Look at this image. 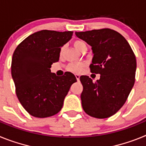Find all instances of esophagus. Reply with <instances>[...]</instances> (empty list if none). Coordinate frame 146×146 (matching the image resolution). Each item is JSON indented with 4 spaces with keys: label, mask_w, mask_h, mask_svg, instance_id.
<instances>
[{
    "label": "esophagus",
    "mask_w": 146,
    "mask_h": 146,
    "mask_svg": "<svg viewBox=\"0 0 146 146\" xmlns=\"http://www.w3.org/2000/svg\"><path fill=\"white\" fill-rule=\"evenodd\" d=\"M75 77H76V79H77V81H79V80H80V76L79 74H75Z\"/></svg>",
    "instance_id": "obj_1"
}]
</instances>
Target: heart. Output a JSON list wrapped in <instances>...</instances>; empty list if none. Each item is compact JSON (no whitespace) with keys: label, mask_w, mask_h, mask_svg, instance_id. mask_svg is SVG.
I'll list each match as a JSON object with an SVG mask.
<instances>
[{"label":"heart","mask_w":146,"mask_h":146,"mask_svg":"<svg viewBox=\"0 0 146 146\" xmlns=\"http://www.w3.org/2000/svg\"><path fill=\"white\" fill-rule=\"evenodd\" d=\"M73 44H74V47L77 50H79V51H81L82 50V48H84V47H86V44L82 42V41H80V40H76V41H74ZM64 50V47L60 49V54L63 53ZM83 67H84V64H82V63H71V64H69L67 69H68L69 71H70V72L77 73V72H80L82 70V69H83Z\"/></svg>","instance_id":"1"}]
</instances>
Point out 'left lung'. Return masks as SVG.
<instances>
[{
	"label": "left lung",
	"mask_w": 146,
	"mask_h": 146,
	"mask_svg": "<svg viewBox=\"0 0 146 146\" xmlns=\"http://www.w3.org/2000/svg\"><path fill=\"white\" fill-rule=\"evenodd\" d=\"M75 35L91 46V72L100 74L95 82L88 76L80 77L83 86L82 108L94 118L112 116L126 102L135 84V54L126 38L109 28L75 32Z\"/></svg>",
	"instance_id": "8db88e82"
}]
</instances>
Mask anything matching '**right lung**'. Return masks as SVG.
<instances>
[{"label": "right lung", "mask_w": 146, "mask_h": 146, "mask_svg": "<svg viewBox=\"0 0 146 146\" xmlns=\"http://www.w3.org/2000/svg\"><path fill=\"white\" fill-rule=\"evenodd\" d=\"M72 34V31L42 30L30 35L14 52L11 76L17 96L25 110L36 118L57 114L71 86L77 82L71 72L58 77L50 70Z\"/></svg>", "instance_id": "add662e5"}]
</instances>
